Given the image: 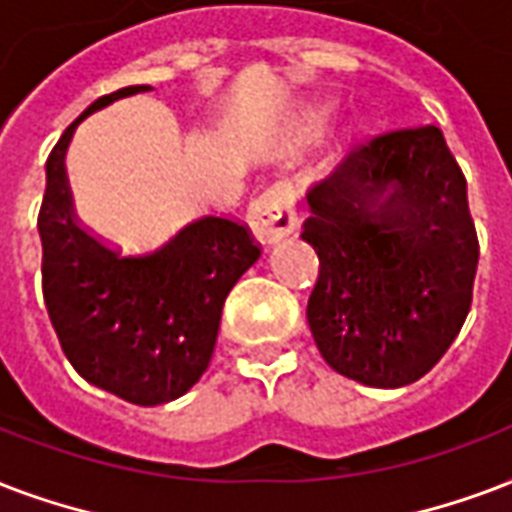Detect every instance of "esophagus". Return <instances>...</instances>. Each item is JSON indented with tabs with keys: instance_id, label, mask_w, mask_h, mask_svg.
Listing matches in <instances>:
<instances>
[{
	"instance_id": "1",
	"label": "esophagus",
	"mask_w": 512,
	"mask_h": 512,
	"mask_svg": "<svg viewBox=\"0 0 512 512\" xmlns=\"http://www.w3.org/2000/svg\"><path fill=\"white\" fill-rule=\"evenodd\" d=\"M247 222L260 244H276L298 228L295 193L290 185H273L249 204Z\"/></svg>"
}]
</instances>
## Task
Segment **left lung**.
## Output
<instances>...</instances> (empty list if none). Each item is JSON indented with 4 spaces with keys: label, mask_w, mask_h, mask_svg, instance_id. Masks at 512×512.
Returning <instances> with one entry per match:
<instances>
[{
    "label": "left lung",
    "mask_w": 512,
    "mask_h": 512,
    "mask_svg": "<svg viewBox=\"0 0 512 512\" xmlns=\"http://www.w3.org/2000/svg\"><path fill=\"white\" fill-rule=\"evenodd\" d=\"M319 255L308 327L335 373L419 381L462 330L478 271L467 182L435 126L370 139L308 193Z\"/></svg>",
    "instance_id": "8db88e82"
}]
</instances>
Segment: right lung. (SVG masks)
Instances as JSON below:
<instances>
[{
  "instance_id": "right-lung-1",
  "label": "right lung",
  "mask_w": 512,
  "mask_h": 512,
  "mask_svg": "<svg viewBox=\"0 0 512 512\" xmlns=\"http://www.w3.org/2000/svg\"><path fill=\"white\" fill-rule=\"evenodd\" d=\"M152 91L128 85L101 96L66 128L48 158L39 209L42 292L72 368L134 405L190 392L212 360L222 303L260 249L244 225L198 217L161 247L123 255L80 228L64 158L74 128L112 101Z\"/></svg>"
}]
</instances>
